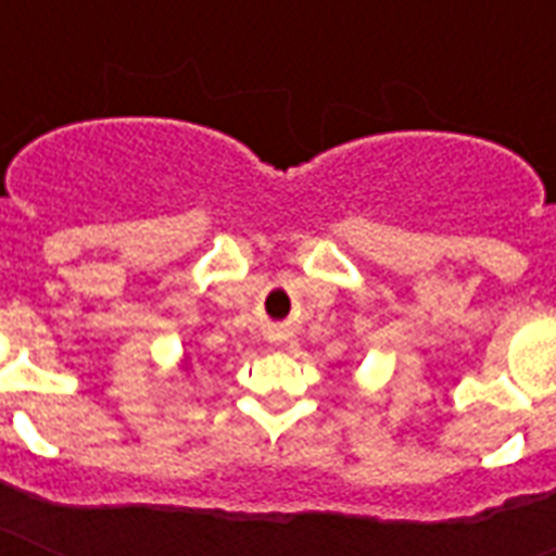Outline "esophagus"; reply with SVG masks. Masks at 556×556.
Segmentation results:
<instances>
[{"mask_svg":"<svg viewBox=\"0 0 556 556\" xmlns=\"http://www.w3.org/2000/svg\"><path fill=\"white\" fill-rule=\"evenodd\" d=\"M270 343H282V334H279V331L277 334H270Z\"/></svg>","mask_w":556,"mask_h":556,"instance_id":"34e87169","label":"esophagus"}]
</instances>
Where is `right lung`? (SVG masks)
I'll return each mask as SVG.
<instances>
[{
    "mask_svg": "<svg viewBox=\"0 0 556 556\" xmlns=\"http://www.w3.org/2000/svg\"><path fill=\"white\" fill-rule=\"evenodd\" d=\"M181 369H190V355H185V361H181Z\"/></svg>",
    "mask_w": 556,
    "mask_h": 556,
    "instance_id": "1",
    "label": "right lung"
}]
</instances>
